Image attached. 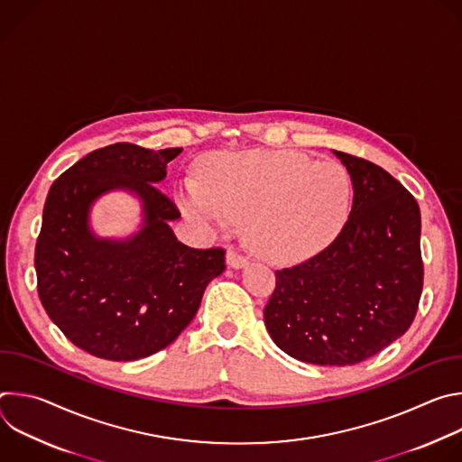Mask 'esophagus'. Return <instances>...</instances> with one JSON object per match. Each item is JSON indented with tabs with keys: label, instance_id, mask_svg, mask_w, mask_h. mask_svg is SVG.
<instances>
[{
	"label": "esophagus",
	"instance_id": "obj_1",
	"mask_svg": "<svg viewBox=\"0 0 462 462\" xmlns=\"http://www.w3.org/2000/svg\"><path fill=\"white\" fill-rule=\"evenodd\" d=\"M226 265H228L230 269H243V267L246 265V257L241 255V254L236 252V250H228V252H226Z\"/></svg>",
	"mask_w": 462,
	"mask_h": 462
}]
</instances>
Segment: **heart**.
Masks as SVG:
<instances>
[{
	"instance_id": "1",
	"label": "heart",
	"mask_w": 462,
	"mask_h": 462,
	"mask_svg": "<svg viewBox=\"0 0 462 462\" xmlns=\"http://www.w3.org/2000/svg\"><path fill=\"white\" fill-rule=\"evenodd\" d=\"M351 179L333 161L292 152L226 153L207 162L203 180L179 191L188 217L225 232L246 221L254 252L274 263H300L331 245L351 212Z\"/></svg>"
}]
</instances>
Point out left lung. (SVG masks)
<instances>
[{"label":"left lung","mask_w":462,"mask_h":462,"mask_svg":"<svg viewBox=\"0 0 462 462\" xmlns=\"http://www.w3.org/2000/svg\"><path fill=\"white\" fill-rule=\"evenodd\" d=\"M355 189L338 237L310 259L276 271L265 307L274 344L316 365H355L402 337L424 283L420 210L383 168L344 153Z\"/></svg>","instance_id":"8db88e82"}]
</instances>
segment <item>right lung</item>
Listing matches in <instances>:
<instances>
[{
  "label": "right lung",
  "instance_id": "1",
  "mask_svg": "<svg viewBox=\"0 0 462 462\" xmlns=\"http://www.w3.org/2000/svg\"><path fill=\"white\" fill-rule=\"evenodd\" d=\"M180 152L116 143L80 159L49 189L34 252L38 296L60 331L93 356L131 362L164 349L225 271L223 248H189L168 225L180 214L157 184ZM111 189L143 203V228L122 242L88 228L90 205Z\"/></svg>",
  "mask_w": 462,
  "mask_h": 462
}]
</instances>
